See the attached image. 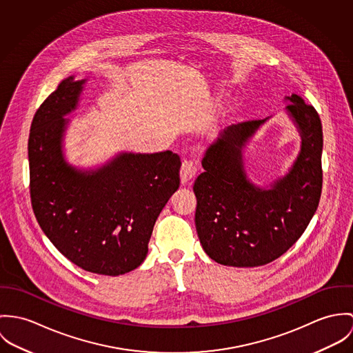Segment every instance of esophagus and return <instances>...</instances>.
<instances>
[{
  "label": "esophagus",
  "mask_w": 353,
  "mask_h": 353,
  "mask_svg": "<svg viewBox=\"0 0 353 353\" xmlns=\"http://www.w3.org/2000/svg\"><path fill=\"white\" fill-rule=\"evenodd\" d=\"M196 168L195 163L192 161H184L181 165V170H180V177H181V184H188L194 177H195Z\"/></svg>",
  "instance_id": "obj_1"
}]
</instances>
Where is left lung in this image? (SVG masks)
I'll return each mask as SVG.
<instances>
[{
  "label": "left lung",
  "mask_w": 353,
  "mask_h": 353,
  "mask_svg": "<svg viewBox=\"0 0 353 353\" xmlns=\"http://www.w3.org/2000/svg\"><path fill=\"white\" fill-rule=\"evenodd\" d=\"M287 111L301 135L302 150L290 173L271 190L246 180L242 152L267 119L233 124L210 146L196 179V232L218 264L260 267L284 254L306 230L322 191V125L313 105L298 94Z\"/></svg>",
  "instance_id": "obj_1"
}]
</instances>
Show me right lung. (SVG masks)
Wrapping results in <instances>:
<instances>
[{"mask_svg":"<svg viewBox=\"0 0 353 353\" xmlns=\"http://www.w3.org/2000/svg\"><path fill=\"white\" fill-rule=\"evenodd\" d=\"M83 81L63 79L37 111L28 139L30 195L43 233L73 264L119 276L138 268L159 212L180 185L181 159L169 150L121 154L93 173L62 157L61 142Z\"/></svg>","mask_w":353,"mask_h":353,"instance_id":"1","label":"right lung"}]
</instances>
